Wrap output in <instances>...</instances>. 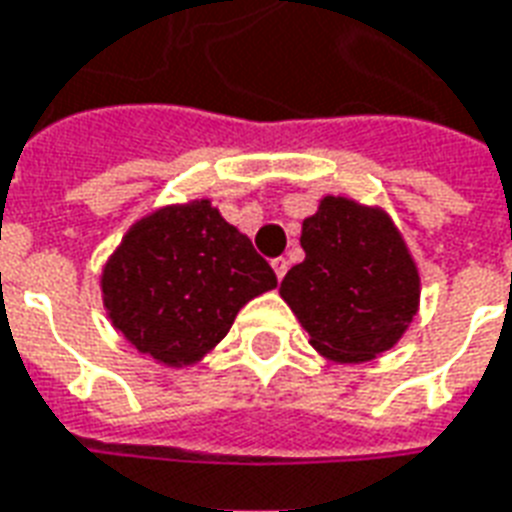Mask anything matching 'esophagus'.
<instances>
[{"label":"esophagus","mask_w":512,"mask_h":512,"mask_svg":"<svg viewBox=\"0 0 512 512\" xmlns=\"http://www.w3.org/2000/svg\"><path fill=\"white\" fill-rule=\"evenodd\" d=\"M272 270H275L278 280H283V278H286V272H288V261L286 259H272Z\"/></svg>","instance_id":"1"}]
</instances>
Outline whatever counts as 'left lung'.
<instances>
[{"label":"left lung","mask_w":512,"mask_h":512,"mask_svg":"<svg viewBox=\"0 0 512 512\" xmlns=\"http://www.w3.org/2000/svg\"><path fill=\"white\" fill-rule=\"evenodd\" d=\"M305 261L291 267L280 297L310 345L337 364L391 351L421 305V275L405 237L378 205L324 197L302 221Z\"/></svg>","instance_id":"8db88e82"}]
</instances>
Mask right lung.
I'll return each instance as SVG.
<instances>
[{
	"label": "right lung",
	"instance_id": "right-lung-1",
	"mask_svg": "<svg viewBox=\"0 0 512 512\" xmlns=\"http://www.w3.org/2000/svg\"><path fill=\"white\" fill-rule=\"evenodd\" d=\"M99 286L126 343L164 367H191L278 278L251 240L199 197L134 221L105 261Z\"/></svg>",
	"mask_w": 512,
	"mask_h": 512
}]
</instances>
